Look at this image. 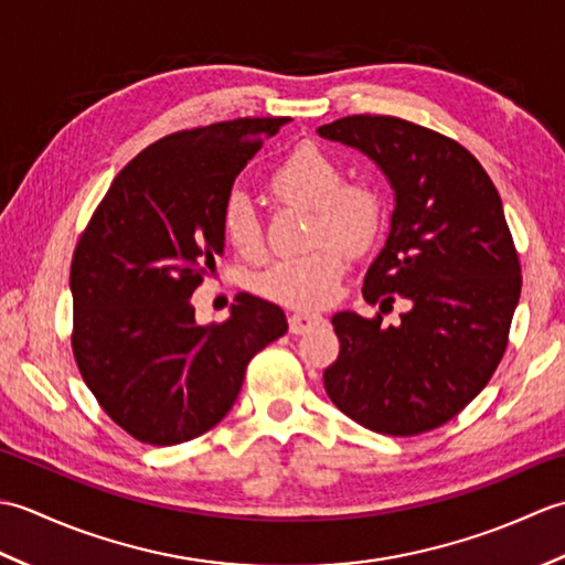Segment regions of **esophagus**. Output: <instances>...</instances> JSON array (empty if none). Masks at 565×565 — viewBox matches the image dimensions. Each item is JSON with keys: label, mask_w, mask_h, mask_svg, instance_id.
Segmentation results:
<instances>
[{"label": "esophagus", "mask_w": 565, "mask_h": 565, "mask_svg": "<svg viewBox=\"0 0 565 565\" xmlns=\"http://www.w3.org/2000/svg\"><path fill=\"white\" fill-rule=\"evenodd\" d=\"M322 322H326V318L316 316V313H291L289 316V330H291V334H306L313 328L322 326Z\"/></svg>", "instance_id": "34e87169"}]
</instances>
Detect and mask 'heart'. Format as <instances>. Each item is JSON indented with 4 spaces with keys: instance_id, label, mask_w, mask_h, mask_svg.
Here are the masks:
<instances>
[{
    "instance_id": "1",
    "label": "heart",
    "mask_w": 565,
    "mask_h": 565,
    "mask_svg": "<svg viewBox=\"0 0 565 565\" xmlns=\"http://www.w3.org/2000/svg\"><path fill=\"white\" fill-rule=\"evenodd\" d=\"M340 162L318 146L294 148L269 174L276 201L313 209L310 243L318 247L284 257L257 276V291L269 301L296 310L328 306L342 281L347 252H364L383 223V196L366 182H347ZM221 231L237 255L257 257L264 245L262 221L245 191H231L221 209ZM331 239L328 241L327 237ZM327 243L322 244L321 239Z\"/></svg>"
}]
</instances>
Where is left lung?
Listing matches in <instances>:
<instances>
[{"mask_svg": "<svg viewBox=\"0 0 565 565\" xmlns=\"http://www.w3.org/2000/svg\"><path fill=\"white\" fill-rule=\"evenodd\" d=\"M318 134L362 150L395 191L386 247L364 276V301L412 303L332 316L340 354L322 381L340 411L381 435L413 437L449 423L486 388L510 340L522 267L502 201L461 142L395 116H344Z\"/></svg>", "mask_w": 565, "mask_h": 565, "instance_id": "8db88e82", "label": "left lung"}]
</instances>
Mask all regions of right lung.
I'll use <instances>...</instances> for the list:
<instances>
[{"instance_id":"1","label":"right lung","mask_w":565,"mask_h":565,"mask_svg":"<svg viewBox=\"0 0 565 565\" xmlns=\"http://www.w3.org/2000/svg\"><path fill=\"white\" fill-rule=\"evenodd\" d=\"M286 118L177 130L116 174L70 267L72 354L94 398L130 437L170 447L231 411L249 359L289 330L279 306L237 294L199 326L191 294L223 252L235 177Z\"/></svg>"}]
</instances>
